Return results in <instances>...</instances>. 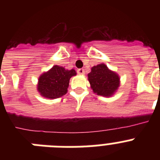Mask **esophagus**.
Segmentation results:
<instances>
[{"instance_id":"esophagus-1","label":"esophagus","mask_w":160,"mask_h":160,"mask_svg":"<svg viewBox=\"0 0 160 160\" xmlns=\"http://www.w3.org/2000/svg\"><path fill=\"white\" fill-rule=\"evenodd\" d=\"M77 72L79 74H84L85 73V70H83V69H78V70H77Z\"/></svg>"}]
</instances>
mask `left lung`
Instances as JSON below:
<instances>
[{
	"label": "left lung",
	"instance_id": "8db88e82",
	"mask_svg": "<svg viewBox=\"0 0 160 160\" xmlns=\"http://www.w3.org/2000/svg\"><path fill=\"white\" fill-rule=\"evenodd\" d=\"M88 80L93 91L98 95L109 96L119 87V78L104 64L94 66L88 73Z\"/></svg>",
	"mask_w": 160,
	"mask_h": 160
}]
</instances>
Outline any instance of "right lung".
Returning a JSON list of instances; mask_svg holds the SVG:
<instances>
[{
    "mask_svg": "<svg viewBox=\"0 0 160 160\" xmlns=\"http://www.w3.org/2000/svg\"><path fill=\"white\" fill-rule=\"evenodd\" d=\"M76 75L74 70H65L62 66H54L51 70L44 73L38 80V90L44 97L57 98L67 93L70 79Z\"/></svg>",
    "mask_w": 160,
    "mask_h": 160,
    "instance_id": "1",
    "label": "right lung"
}]
</instances>
